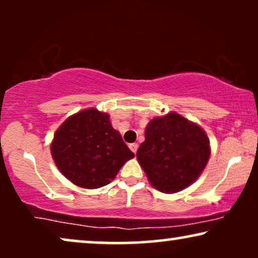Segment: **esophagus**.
I'll return each mask as SVG.
<instances>
[{"instance_id":"esophagus-1","label":"esophagus","mask_w":258,"mask_h":258,"mask_svg":"<svg viewBox=\"0 0 258 258\" xmlns=\"http://www.w3.org/2000/svg\"><path fill=\"white\" fill-rule=\"evenodd\" d=\"M129 148H130V149H132L133 153L135 154L136 151H137V149H139V144H137V143H130L129 144Z\"/></svg>"}]
</instances>
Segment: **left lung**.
<instances>
[{
  "label": "left lung",
  "mask_w": 258,
  "mask_h": 258,
  "mask_svg": "<svg viewBox=\"0 0 258 258\" xmlns=\"http://www.w3.org/2000/svg\"><path fill=\"white\" fill-rule=\"evenodd\" d=\"M136 156L151 185L177 192L202 174L210 156L209 140L201 126L170 112L149 122Z\"/></svg>",
  "instance_id": "8db88e82"
}]
</instances>
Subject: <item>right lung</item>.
Here are the masks:
<instances>
[{
    "instance_id": "obj_1",
    "label": "right lung",
    "mask_w": 258,
    "mask_h": 258,
    "mask_svg": "<svg viewBox=\"0 0 258 258\" xmlns=\"http://www.w3.org/2000/svg\"><path fill=\"white\" fill-rule=\"evenodd\" d=\"M50 149L59 171L86 189L109 184L134 157L109 115L94 108L67 118L56 130Z\"/></svg>"
}]
</instances>
